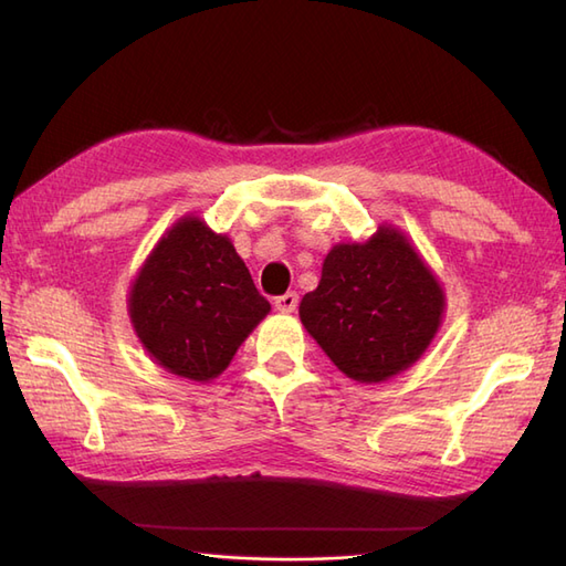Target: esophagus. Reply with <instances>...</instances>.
I'll return each instance as SVG.
<instances>
[{"mask_svg":"<svg viewBox=\"0 0 566 566\" xmlns=\"http://www.w3.org/2000/svg\"><path fill=\"white\" fill-rule=\"evenodd\" d=\"M296 306H298V294L296 292H286V294L274 298V308L284 311V314H292V311H296Z\"/></svg>","mask_w":566,"mask_h":566,"instance_id":"obj_1","label":"esophagus"}]
</instances>
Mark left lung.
<instances>
[{
	"mask_svg": "<svg viewBox=\"0 0 566 566\" xmlns=\"http://www.w3.org/2000/svg\"><path fill=\"white\" fill-rule=\"evenodd\" d=\"M442 290L391 228L365 245H335L321 282L298 306L306 331L343 375L384 381L413 365L442 316Z\"/></svg>",
	"mask_w": 566,
	"mask_h": 566,
	"instance_id": "1",
	"label": "left lung"
}]
</instances>
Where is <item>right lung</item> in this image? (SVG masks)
Wrapping results in <instances>:
<instances>
[{
  "label": "right lung",
  "instance_id": "1",
  "mask_svg": "<svg viewBox=\"0 0 566 566\" xmlns=\"http://www.w3.org/2000/svg\"><path fill=\"white\" fill-rule=\"evenodd\" d=\"M128 306L155 363L195 381L221 375L270 311L231 240L199 219H182L160 240Z\"/></svg>",
  "mask_w": 566,
  "mask_h": 566
}]
</instances>
